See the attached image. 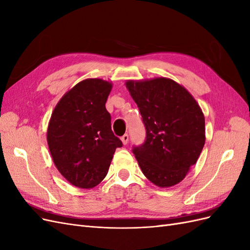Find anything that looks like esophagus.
<instances>
[{
  "label": "esophagus",
  "instance_id": "34e87169",
  "mask_svg": "<svg viewBox=\"0 0 250 250\" xmlns=\"http://www.w3.org/2000/svg\"><path fill=\"white\" fill-rule=\"evenodd\" d=\"M121 141H122V143L124 144V145H126V144L128 143V141H129V135H128L127 133L124 134L122 138H121Z\"/></svg>",
  "mask_w": 250,
  "mask_h": 250
}]
</instances>
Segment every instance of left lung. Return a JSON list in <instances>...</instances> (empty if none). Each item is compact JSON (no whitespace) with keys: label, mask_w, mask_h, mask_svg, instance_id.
I'll use <instances>...</instances> for the list:
<instances>
[{"label":"left lung","mask_w":250,"mask_h":250,"mask_svg":"<svg viewBox=\"0 0 250 250\" xmlns=\"http://www.w3.org/2000/svg\"><path fill=\"white\" fill-rule=\"evenodd\" d=\"M146 140L132 152L142 172L161 188L177 185L197 162L206 143L203 112L188 90L169 78L128 80Z\"/></svg>","instance_id":"1"}]
</instances>
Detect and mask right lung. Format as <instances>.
<instances>
[{
    "label": "right lung",
    "mask_w": 250,
    "mask_h": 250,
    "mask_svg": "<svg viewBox=\"0 0 250 250\" xmlns=\"http://www.w3.org/2000/svg\"><path fill=\"white\" fill-rule=\"evenodd\" d=\"M112 84L90 78L59 100L48 126L49 150L60 174L73 186L90 188L106 176L122 142L113 134L105 103Z\"/></svg>",
    "instance_id": "add662e5"
}]
</instances>
